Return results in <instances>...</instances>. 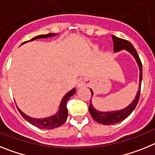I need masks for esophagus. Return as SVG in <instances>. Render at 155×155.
<instances>
[{
  "label": "esophagus",
  "mask_w": 155,
  "mask_h": 155,
  "mask_svg": "<svg viewBox=\"0 0 155 155\" xmlns=\"http://www.w3.org/2000/svg\"><path fill=\"white\" fill-rule=\"evenodd\" d=\"M89 79L87 78H83L80 79L77 83V87H83V86H87L89 84Z\"/></svg>",
  "instance_id": "obj_1"
}]
</instances>
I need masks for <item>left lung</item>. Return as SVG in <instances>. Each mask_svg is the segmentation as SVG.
<instances>
[{
    "mask_svg": "<svg viewBox=\"0 0 155 155\" xmlns=\"http://www.w3.org/2000/svg\"><path fill=\"white\" fill-rule=\"evenodd\" d=\"M112 40L114 42V51L118 52L121 50H126L127 51L130 52L134 58H135L136 61H137L138 66L140 69V85H139V91H137V96L134 98L130 105L126 107L124 109H122L120 111H107V112H104V111H98L96 109H94L93 107L92 104L90 103L89 106V111L90 114L91 115L92 118L94 120L97 122L98 123H101L102 125H112L118 123L119 122H122L127 118L129 115L133 112L135 107H137L138 101L140 99V88H141V82H142L143 77V72H142V63H141L139 55L137 54V51L133 46V44L128 40H123V39L118 38L115 36L112 35ZM91 95H93V91L91 90ZM92 97V96H91Z\"/></svg>",
    "mask_w": 155,
    "mask_h": 155,
    "instance_id": "8db88e82",
    "label": "left lung"
}]
</instances>
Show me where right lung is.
<instances>
[{
	"label": "right lung",
	"instance_id": "obj_1",
	"mask_svg": "<svg viewBox=\"0 0 155 155\" xmlns=\"http://www.w3.org/2000/svg\"><path fill=\"white\" fill-rule=\"evenodd\" d=\"M55 33H48V34L46 35H40V36H37V37H33L30 40V41H33L34 40H37V39H40V38H48L49 37H53L55 36ZM29 41V40H28ZM28 41H25V42L22 43L21 44H25V43L28 42ZM76 89L73 88L72 91H70L69 92L67 93L64 96V97L62 98L61 100V104L59 105V110L57 112V114H55L54 115L51 117H48V118H42V119H39V118H32V117H29L28 115H25L23 112H21V111H20L19 108L17 107L19 111V113L21 114V115L25 118V120L29 122V123H31L33 126H37V127L40 128V129H44V130H52V129H54V128H57L58 126H61V125L64 123L67 119V117H68V109H67V102L68 100L70 98V97L72 96L75 93H76Z\"/></svg>",
	"mask_w": 155,
	"mask_h": 155
}]
</instances>
